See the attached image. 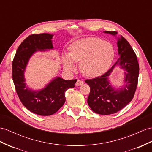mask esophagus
Here are the masks:
<instances>
[{
	"instance_id": "esophagus-1",
	"label": "esophagus",
	"mask_w": 152,
	"mask_h": 152,
	"mask_svg": "<svg viewBox=\"0 0 152 152\" xmlns=\"http://www.w3.org/2000/svg\"><path fill=\"white\" fill-rule=\"evenodd\" d=\"M83 81L82 80H77V81H76V86H80V85H83Z\"/></svg>"
}]
</instances>
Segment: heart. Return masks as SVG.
I'll use <instances>...</instances> for the list:
<instances>
[{"label": "heart", "mask_w": 152, "mask_h": 152, "mask_svg": "<svg viewBox=\"0 0 152 152\" xmlns=\"http://www.w3.org/2000/svg\"><path fill=\"white\" fill-rule=\"evenodd\" d=\"M68 56L62 58L64 67L68 71L75 69L73 62L80 63L85 76L95 77L106 72L114 57V49L109 42L90 37L76 40L69 45Z\"/></svg>", "instance_id": "heart-1"}]
</instances>
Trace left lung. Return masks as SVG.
Returning <instances> with one entry per match:
<instances>
[{"mask_svg":"<svg viewBox=\"0 0 152 152\" xmlns=\"http://www.w3.org/2000/svg\"><path fill=\"white\" fill-rule=\"evenodd\" d=\"M104 33L112 35L117 34L116 31H108ZM117 44L120 56L118 61L103 75L85 80L91 88L88 104L92 111L99 114H112L123 109L133 99L137 88L139 66L136 54L129 43L122 36L118 38ZM117 65H120L126 71V85L119 90L112 88L107 79Z\"/></svg>","mask_w":152,"mask_h":152,"instance_id":"obj_1","label":"left lung"}]
</instances>
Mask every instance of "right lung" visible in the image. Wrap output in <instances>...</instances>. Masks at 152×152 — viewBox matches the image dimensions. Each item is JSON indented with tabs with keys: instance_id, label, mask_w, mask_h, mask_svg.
<instances>
[{
	"instance_id": "add662e5",
	"label": "right lung",
	"mask_w": 152,
	"mask_h": 152,
	"mask_svg": "<svg viewBox=\"0 0 152 152\" xmlns=\"http://www.w3.org/2000/svg\"><path fill=\"white\" fill-rule=\"evenodd\" d=\"M53 37L48 33L31 34L19 45L12 63L13 80L19 99L27 109L40 115L56 113L65 102V91L75 87L77 81L56 77L40 91L26 87L24 74L29 58L37 50L53 49Z\"/></svg>"
}]
</instances>
